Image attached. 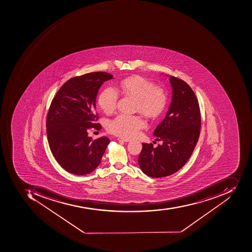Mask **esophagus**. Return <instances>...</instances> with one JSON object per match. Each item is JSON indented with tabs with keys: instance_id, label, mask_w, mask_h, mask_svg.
Here are the masks:
<instances>
[{
	"instance_id": "obj_1",
	"label": "esophagus",
	"mask_w": 252,
	"mask_h": 252,
	"mask_svg": "<svg viewBox=\"0 0 252 252\" xmlns=\"http://www.w3.org/2000/svg\"><path fill=\"white\" fill-rule=\"evenodd\" d=\"M117 140L120 141V142H129V141H130V139H126V138L119 137L118 139H117Z\"/></svg>"
}]
</instances>
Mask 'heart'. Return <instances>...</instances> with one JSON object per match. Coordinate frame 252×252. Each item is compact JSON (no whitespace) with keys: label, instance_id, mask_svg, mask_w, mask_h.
<instances>
[{"label":"heart","instance_id":"b5f03b06","mask_svg":"<svg viewBox=\"0 0 252 252\" xmlns=\"http://www.w3.org/2000/svg\"><path fill=\"white\" fill-rule=\"evenodd\" d=\"M119 91L125 95L137 99V110L150 118L161 114L166 106L167 95L165 89L155 87L154 83L141 77L132 76L122 80ZM118 94L114 89L107 87L99 94L98 103L106 114L113 113L117 108ZM146 124L139 116L120 114L110 121L108 130L122 137H134Z\"/></svg>","mask_w":252,"mask_h":252}]
</instances>
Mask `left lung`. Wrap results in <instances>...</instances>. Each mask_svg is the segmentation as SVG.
I'll return each instance as SVG.
<instances>
[{"mask_svg":"<svg viewBox=\"0 0 252 252\" xmlns=\"http://www.w3.org/2000/svg\"><path fill=\"white\" fill-rule=\"evenodd\" d=\"M172 98L166 117L153 135L162 141L153 147L142 143L138 163L150 177L168 176L178 172L189 159L201 129V113L196 95L184 80L171 76Z\"/></svg>","mask_w":252,"mask_h":252,"instance_id":"left-lung-1","label":"left lung"}]
</instances>
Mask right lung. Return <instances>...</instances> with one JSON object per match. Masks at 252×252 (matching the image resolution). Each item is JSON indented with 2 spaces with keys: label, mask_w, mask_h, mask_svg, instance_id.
Instances as JSON below:
<instances>
[{
  "label": "right lung",
  "mask_w": 252,
  "mask_h": 252,
  "mask_svg": "<svg viewBox=\"0 0 252 252\" xmlns=\"http://www.w3.org/2000/svg\"><path fill=\"white\" fill-rule=\"evenodd\" d=\"M113 79L105 72L73 77L58 91L47 113V139L53 156L65 170L74 175L91 173L99 165L110 139H93L89 128L99 130L95 123V97L102 84Z\"/></svg>",
  "instance_id": "1"
}]
</instances>
